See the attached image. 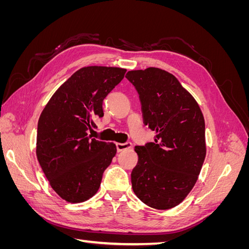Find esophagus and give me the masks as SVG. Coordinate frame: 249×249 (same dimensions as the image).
<instances>
[{"label": "esophagus", "instance_id": "esophagus-1", "mask_svg": "<svg viewBox=\"0 0 249 249\" xmlns=\"http://www.w3.org/2000/svg\"><path fill=\"white\" fill-rule=\"evenodd\" d=\"M132 143L131 142H124V143H116V148L118 152H122V150L131 148Z\"/></svg>", "mask_w": 249, "mask_h": 249}]
</instances>
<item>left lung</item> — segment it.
Masks as SVG:
<instances>
[{
	"label": "left lung",
	"instance_id": "obj_1",
	"mask_svg": "<svg viewBox=\"0 0 249 249\" xmlns=\"http://www.w3.org/2000/svg\"><path fill=\"white\" fill-rule=\"evenodd\" d=\"M125 78L139 94L143 123L156 132L154 142L135 147L133 191L150 208L171 209L199 176L207 150L205 119L194 97L168 71L148 67L127 71Z\"/></svg>",
	"mask_w": 249,
	"mask_h": 249
}]
</instances>
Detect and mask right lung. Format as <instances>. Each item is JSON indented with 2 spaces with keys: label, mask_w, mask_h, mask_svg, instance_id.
I'll return each mask as SVG.
<instances>
[{
  "label": "right lung",
  "mask_w": 249,
  "mask_h": 249,
  "mask_svg": "<svg viewBox=\"0 0 249 249\" xmlns=\"http://www.w3.org/2000/svg\"><path fill=\"white\" fill-rule=\"evenodd\" d=\"M120 67L87 66L60 86L41 112L36 156L51 187L62 199L83 202L99 190L116 145L91 138L103 101L124 77Z\"/></svg>",
  "instance_id": "right-lung-1"
}]
</instances>
